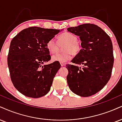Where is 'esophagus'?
<instances>
[{"label": "esophagus", "mask_w": 122, "mask_h": 122, "mask_svg": "<svg viewBox=\"0 0 122 122\" xmlns=\"http://www.w3.org/2000/svg\"><path fill=\"white\" fill-rule=\"evenodd\" d=\"M60 64H61V66H65V63L63 62H60Z\"/></svg>", "instance_id": "obj_1"}]
</instances>
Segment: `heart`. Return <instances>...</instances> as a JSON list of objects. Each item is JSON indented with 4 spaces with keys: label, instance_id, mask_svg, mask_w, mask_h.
<instances>
[{
    "label": "heart",
    "instance_id": "obj_1",
    "mask_svg": "<svg viewBox=\"0 0 122 122\" xmlns=\"http://www.w3.org/2000/svg\"><path fill=\"white\" fill-rule=\"evenodd\" d=\"M66 44L64 47L65 52L57 53L53 56L54 61L66 62L71 57V54L77 55L81 49V46L78 42L77 36L69 32H65L58 35L57 42L54 39H50L46 43V48L52 54L57 53L59 50V45Z\"/></svg>",
    "mask_w": 122,
    "mask_h": 122
}]
</instances>
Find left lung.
Returning a JSON list of instances; mask_svg holds the SVG:
<instances>
[{"mask_svg":"<svg viewBox=\"0 0 122 122\" xmlns=\"http://www.w3.org/2000/svg\"><path fill=\"white\" fill-rule=\"evenodd\" d=\"M67 31L80 36L82 49L67 64V82L74 93L92 96L102 90L110 79L114 65L110 37L95 24H84L68 28ZM82 65L81 68L78 65Z\"/></svg>","mask_w":122,"mask_h":122,"instance_id":"1","label":"left lung"}]
</instances>
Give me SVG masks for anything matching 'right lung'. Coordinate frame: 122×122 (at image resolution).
I'll use <instances>...</instances> for the list:
<instances>
[{
	"label": "right lung",
	"mask_w": 122,
	"mask_h": 122,
	"mask_svg": "<svg viewBox=\"0 0 122 122\" xmlns=\"http://www.w3.org/2000/svg\"><path fill=\"white\" fill-rule=\"evenodd\" d=\"M60 32L59 29L31 27L13 38L7 57L10 77L15 87L28 97L37 98L49 92L61 65L51 60L46 43Z\"/></svg>",
	"instance_id": "add662e5"
}]
</instances>
